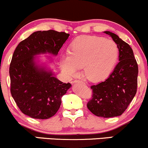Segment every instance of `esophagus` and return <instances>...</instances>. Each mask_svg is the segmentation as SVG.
<instances>
[{
	"label": "esophagus",
	"mask_w": 148,
	"mask_h": 148,
	"mask_svg": "<svg viewBox=\"0 0 148 148\" xmlns=\"http://www.w3.org/2000/svg\"><path fill=\"white\" fill-rule=\"evenodd\" d=\"M73 83H74V84H85V83H84L83 81H79V80H76V81H74Z\"/></svg>",
	"instance_id": "esophagus-1"
}]
</instances>
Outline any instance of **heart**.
<instances>
[{"label":"heart","instance_id":"1","mask_svg":"<svg viewBox=\"0 0 148 148\" xmlns=\"http://www.w3.org/2000/svg\"><path fill=\"white\" fill-rule=\"evenodd\" d=\"M119 57L118 45L112 40L83 35L71 43L68 53L61 56L60 68L73 78L83 67L85 76L92 82L105 80L113 72Z\"/></svg>","mask_w":148,"mask_h":148}]
</instances>
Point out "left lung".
I'll return each instance as SVG.
<instances>
[{"mask_svg": "<svg viewBox=\"0 0 148 148\" xmlns=\"http://www.w3.org/2000/svg\"><path fill=\"white\" fill-rule=\"evenodd\" d=\"M110 35L119 49V62L104 81L92 86V98L87 103L94 115L102 118L120 116L134 99L137 90L138 68L132 49L116 34Z\"/></svg>", "mask_w": 148, "mask_h": 148, "instance_id": "left-lung-1", "label": "left lung"}]
</instances>
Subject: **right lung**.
<instances>
[{
    "label": "right lung",
    "mask_w": 148,
    "mask_h": 148,
    "mask_svg": "<svg viewBox=\"0 0 148 148\" xmlns=\"http://www.w3.org/2000/svg\"><path fill=\"white\" fill-rule=\"evenodd\" d=\"M69 34L53 30L36 31L18 44L10 67L12 96L19 109L32 118L48 119L58 111L61 99L72 87L55 77L42 54L56 56ZM49 62L51 56H46Z\"/></svg>",
    "instance_id": "right-lung-1"
}]
</instances>
